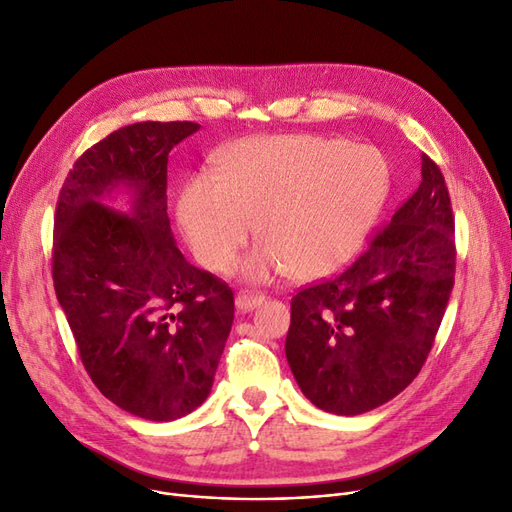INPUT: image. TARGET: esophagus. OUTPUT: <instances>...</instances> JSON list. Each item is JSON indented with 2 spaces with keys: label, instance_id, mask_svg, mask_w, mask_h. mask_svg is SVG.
Wrapping results in <instances>:
<instances>
[{
  "label": "esophagus",
  "instance_id": "34e87169",
  "mask_svg": "<svg viewBox=\"0 0 512 512\" xmlns=\"http://www.w3.org/2000/svg\"><path fill=\"white\" fill-rule=\"evenodd\" d=\"M262 301H265V294H260V292H247V290L239 292L237 297H235V305H237L239 312H250V309H254V307L260 305Z\"/></svg>",
  "mask_w": 512,
  "mask_h": 512
}]
</instances>
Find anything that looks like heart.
I'll list each match as a JSON object with an SVG mask.
<instances>
[{"instance_id":"1","label":"heart","mask_w":512,"mask_h":512,"mask_svg":"<svg viewBox=\"0 0 512 512\" xmlns=\"http://www.w3.org/2000/svg\"><path fill=\"white\" fill-rule=\"evenodd\" d=\"M391 170L367 145L316 134L252 136L224 149L218 177L196 175L181 190L177 215L196 258L226 273L250 239L245 280L288 273L312 282L359 252L386 203Z\"/></svg>"}]
</instances>
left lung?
I'll return each mask as SVG.
<instances>
[{"label":"left lung","instance_id":"obj_1","mask_svg":"<svg viewBox=\"0 0 512 512\" xmlns=\"http://www.w3.org/2000/svg\"><path fill=\"white\" fill-rule=\"evenodd\" d=\"M421 185L339 275L290 303L286 359L303 395L354 416L418 376L455 284V220L438 164L423 153Z\"/></svg>","mask_w":512,"mask_h":512}]
</instances>
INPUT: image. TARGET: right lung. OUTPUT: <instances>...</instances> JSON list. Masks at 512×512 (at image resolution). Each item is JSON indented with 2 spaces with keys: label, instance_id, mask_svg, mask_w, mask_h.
Here are the masks:
<instances>
[{
  "label": "right lung",
  "instance_id": "1",
  "mask_svg": "<svg viewBox=\"0 0 512 512\" xmlns=\"http://www.w3.org/2000/svg\"><path fill=\"white\" fill-rule=\"evenodd\" d=\"M192 121H141L87 149L61 185L53 284L87 374L121 410L177 421L209 397L235 318L232 290L177 250L168 153ZM126 191L131 213L103 198Z\"/></svg>",
  "mask_w": 512,
  "mask_h": 512
}]
</instances>
